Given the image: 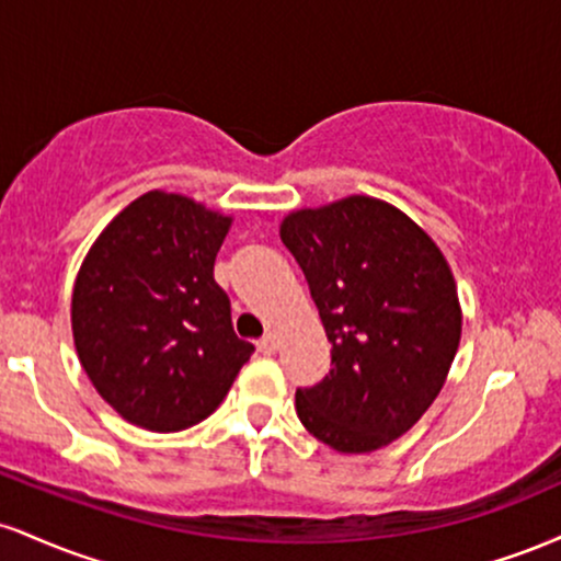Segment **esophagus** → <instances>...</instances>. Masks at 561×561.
Listing matches in <instances>:
<instances>
[{
	"label": "esophagus",
	"instance_id": "obj_1",
	"mask_svg": "<svg viewBox=\"0 0 561 561\" xmlns=\"http://www.w3.org/2000/svg\"><path fill=\"white\" fill-rule=\"evenodd\" d=\"M276 347H279V340H276V334H263V337L259 340V351L263 353V356H272V353H276Z\"/></svg>",
	"mask_w": 561,
	"mask_h": 561
}]
</instances>
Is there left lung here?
<instances>
[{
	"label": "left lung",
	"instance_id": "8db88e82",
	"mask_svg": "<svg viewBox=\"0 0 561 561\" xmlns=\"http://www.w3.org/2000/svg\"><path fill=\"white\" fill-rule=\"evenodd\" d=\"M279 237L332 343L330 375L295 392L302 427L340 454L388 446L433 405L459 351L448 261L420 224L366 195L293 210Z\"/></svg>",
	"mask_w": 561,
	"mask_h": 561
}]
</instances>
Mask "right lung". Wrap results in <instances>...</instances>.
<instances>
[{
	"instance_id": "right-lung-1",
	"label": "right lung",
	"mask_w": 561,
	"mask_h": 561,
	"mask_svg": "<svg viewBox=\"0 0 561 561\" xmlns=\"http://www.w3.org/2000/svg\"><path fill=\"white\" fill-rule=\"evenodd\" d=\"M231 218L152 190L102 229L70 300L79 362L137 427L179 433L218 409L255 347L231 327L214 263Z\"/></svg>"
}]
</instances>
